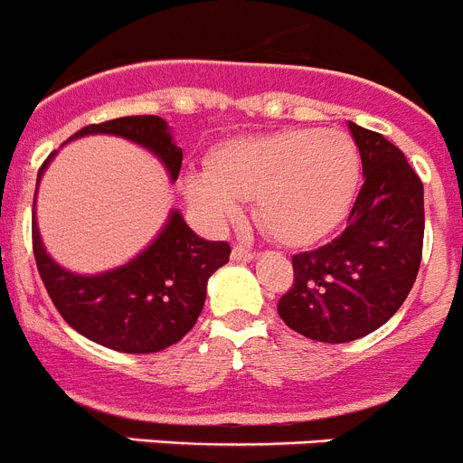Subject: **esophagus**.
<instances>
[{
    "label": "esophagus",
    "mask_w": 463,
    "mask_h": 463,
    "mask_svg": "<svg viewBox=\"0 0 463 463\" xmlns=\"http://www.w3.org/2000/svg\"><path fill=\"white\" fill-rule=\"evenodd\" d=\"M232 259H234V261H239V263L254 261V259H257V252L248 250L245 245H234V250H232Z\"/></svg>",
    "instance_id": "1"
}]
</instances>
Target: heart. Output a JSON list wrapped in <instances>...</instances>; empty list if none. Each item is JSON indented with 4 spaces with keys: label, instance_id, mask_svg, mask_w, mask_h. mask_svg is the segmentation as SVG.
<instances>
[{
    "label": "heart",
    "instance_id": "heart-1",
    "mask_svg": "<svg viewBox=\"0 0 463 463\" xmlns=\"http://www.w3.org/2000/svg\"><path fill=\"white\" fill-rule=\"evenodd\" d=\"M359 179L361 154L350 136L288 129L218 147L209 170L186 173L184 195L215 224L236 220L241 200L257 197V220L272 239L309 245L345 218Z\"/></svg>",
    "mask_w": 463,
    "mask_h": 463
}]
</instances>
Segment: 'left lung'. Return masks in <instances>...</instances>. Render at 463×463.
<instances>
[{"label":"left lung","instance_id":"obj_1","mask_svg":"<svg viewBox=\"0 0 463 463\" xmlns=\"http://www.w3.org/2000/svg\"><path fill=\"white\" fill-rule=\"evenodd\" d=\"M361 154L364 186L332 243L295 254V284L277 314L320 343H347L380 329L407 300L420 268L422 182L382 134L347 122Z\"/></svg>","mask_w":463,"mask_h":463}]
</instances>
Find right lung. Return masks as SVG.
Segmentation results:
<instances>
[{"label":"right lung","instance_id":"add662e5","mask_svg":"<svg viewBox=\"0 0 463 463\" xmlns=\"http://www.w3.org/2000/svg\"><path fill=\"white\" fill-rule=\"evenodd\" d=\"M95 134L120 136L140 145L161 161L170 182H177L184 152L163 118L129 116L83 127L68 143ZM54 156L56 152H52L38 170L36 195ZM33 254L43 284L70 327L111 350L149 354L165 350L191 332L204 307L206 281L229 261L232 248L224 241L197 236L184 215L173 209L152 243L134 259L97 275H79L47 252L33 211Z\"/></svg>","mask_w":463,"mask_h":463}]
</instances>
